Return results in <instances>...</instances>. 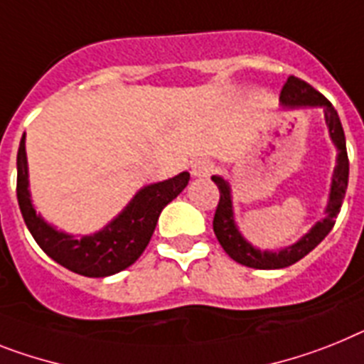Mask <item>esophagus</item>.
I'll use <instances>...</instances> for the list:
<instances>
[{
  "instance_id": "1",
  "label": "esophagus",
  "mask_w": 364,
  "mask_h": 364,
  "mask_svg": "<svg viewBox=\"0 0 364 364\" xmlns=\"http://www.w3.org/2000/svg\"><path fill=\"white\" fill-rule=\"evenodd\" d=\"M210 170H213V164H210L209 161H203V159L194 161L191 166L192 177H207L210 173Z\"/></svg>"
}]
</instances>
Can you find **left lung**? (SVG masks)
<instances>
[{"instance_id":"obj_1","label":"left lung","mask_w":364,"mask_h":364,"mask_svg":"<svg viewBox=\"0 0 364 364\" xmlns=\"http://www.w3.org/2000/svg\"><path fill=\"white\" fill-rule=\"evenodd\" d=\"M279 103L283 109H307V107H320L323 111L326 125H328L329 139L337 149L335 157V168H333L331 185H329L328 203L323 209V216L307 231L301 235L296 242L289 246H279L277 250H261L253 246L240 231L237 220H235L233 207V191L225 177L213 176L210 179L216 183L220 191V201L216 207L215 220H213V229H215L216 239L220 246L224 248L229 257L240 262L244 267L257 268V270H277V268H287L294 264L296 261L304 259L311 250H314L326 239L335 225V218L341 213L344 194L348 188V173H350V163H348L346 154V136H344L343 124L338 118L337 111L333 109L331 103L314 90L309 83L301 79L291 77L287 79L285 87L281 90Z\"/></svg>"}]
</instances>
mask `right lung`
<instances>
[{
	"label": "right lung",
	"mask_w": 364,
	"mask_h": 364,
	"mask_svg": "<svg viewBox=\"0 0 364 364\" xmlns=\"http://www.w3.org/2000/svg\"><path fill=\"white\" fill-rule=\"evenodd\" d=\"M16 196L21 216L36 244L60 267L87 277H107L131 267L148 246L161 210L183 192L191 173L181 172L164 181L149 183L135 192L129 203L94 233L75 237L46 222L33 205L26 133L16 155Z\"/></svg>",
	"instance_id": "add662e5"
}]
</instances>
